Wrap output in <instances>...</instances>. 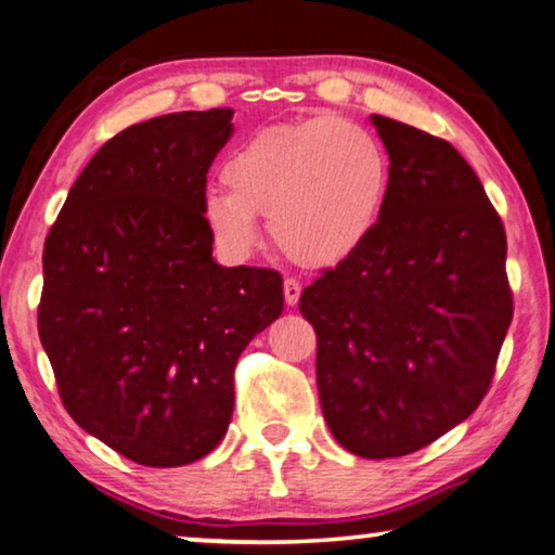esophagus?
<instances>
[{
  "instance_id": "34e87169",
  "label": "esophagus",
  "mask_w": 555,
  "mask_h": 555,
  "mask_svg": "<svg viewBox=\"0 0 555 555\" xmlns=\"http://www.w3.org/2000/svg\"><path fill=\"white\" fill-rule=\"evenodd\" d=\"M299 296H301V284L296 279H286L284 281V299L288 306L299 304Z\"/></svg>"
}]
</instances>
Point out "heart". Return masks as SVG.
I'll return each mask as SVG.
<instances>
[{"instance_id": "b5f03b06", "label": "heart", "mask_w": 555, "mask_h": 555, "mask_svg": "<svg viewBox=\"0 0 555 555\" xmlns=\"http://www.w3.org/2000/svg\"><path fill=\"white\" fill-rule=\"evenodd\" d=\"M227 192H206L202 217L217 249L242 261L269 214L274 242L304 267H336L374 236L391 194V159L374 131L319 117L263 129L221 164Z\"/></svg>"}]
</instances>
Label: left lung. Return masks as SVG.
I'll return each instance as SVG.
<instances>
[{
	"mask_svg": "<svg viewBox=\"0 0 555 555\" xmlns=\"http://www.w3.org/2000/svg\"><path fill=\"white\" fill-rule=\"evenodd\" d=\"M391 159L382 224L304 288L331 434L361 459L406 456L489 391L514 317L506 231L476 171L443 139L371 117Z\"/></svg>",
	"mask_w": 555,
	"mask_h": 555,
	"instance_id": "obj_1",
	"label": "left lung"
}]
</instances>
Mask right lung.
I'll use <instances>...</instances> for the list:
<instances>
[{
    "label": "right lung",
    "instance_id": "add662e5",
    "mask_svg": "<svg viewBox=\"0 0 555 555\" xmlns=\"http://www.w3.org/2000/svg\"><path fill=\"white\" fill-rule=\"evenodd\" d=\"M231 117L177 112L119 131L44 242L39 338L64 409L142 466H186L217 449L236 361L284 311L279 271L211 256L202 202Z\"/></svg>",
    "mask_w": 555,
    "mask_h": 555
}]
</instances>
